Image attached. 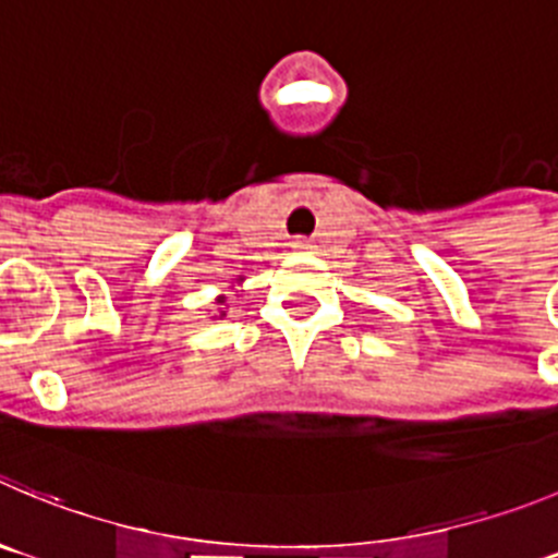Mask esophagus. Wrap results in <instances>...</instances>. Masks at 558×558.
<instances>
[{
    "label": "esophagus",
    "instance_id": "esophagus-1",
    "mask_svg": "<svg viewBox=\"0 0 558 558\" xmlns=\"http://www.w3.org/2000/svg\"><path fill=\"white\" fill-rule=\"evenodd\" d=\"M291 247H294V250H311V239L308 236H294V239H291Z\"/></svg>",
    "mask_w": 558,
    "mask_h": 558
}]
</instances>
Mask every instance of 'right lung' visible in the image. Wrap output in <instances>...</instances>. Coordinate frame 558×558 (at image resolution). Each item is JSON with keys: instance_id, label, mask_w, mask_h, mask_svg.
<instances>
[{"instance_id": "1", "label": "right lung", "mask_w": 558, "mask_h": 558, "mask_svg": "<svg viewBox=\"0 0 558 558\" xmlns=\"http://www.w3.org/2000/svg\"><path fill=\"white\" fill-rule=\"evenodd\" d=\"M222 300H226V296H222ZM222 300H220V303H222Z\"/></svg>"}]
</instances>
